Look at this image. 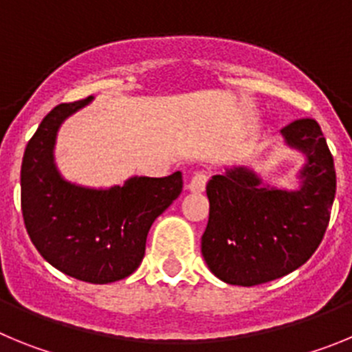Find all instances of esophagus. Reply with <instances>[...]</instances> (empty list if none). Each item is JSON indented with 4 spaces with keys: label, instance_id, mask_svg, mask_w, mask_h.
<instances>
[{
    "label": "esophagus",
    "instance_id": "obj_1",
    "mask_svg": "<svg viewBox=\"0 0 352 352\" xmlns=\"http://www.w3.org/2000/svg\"><path fill=\"white\" fill-rule=\"evenodd\" d=\"M206 183H208V176L206 173H203V170H197V173L192 176V179L188 182V185H186V188L190 192H203L204 188H206Z\"/></svg>",
    "mask_w": 352,
    "mask_h": 352
}]
</instances>
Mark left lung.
<instances>
[{
  "instance_id": "1",
  "label": "left lung",
  "mask_w": 352,
  "mask_h": 352,
  "mask_svg": "<svg viewBox=\"0 0 352 352\" xmlns=\"http://www.w3.org/2000/svg\"><path fill=\"white\" fill-rule=\"evenodd\" d=\"M282 135L307 155L298 190L263 185L247 167L214 174L206 185L210 219L201 252L211 273L227 284L250 287L294 272L312 257L328 227L337 174L321 126L301 118Z\"/></svg>"
}]
</instances>
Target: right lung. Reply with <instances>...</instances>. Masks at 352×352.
Returning <instances> with one entry per match:
<instances>
[{
	"mask_svg": "<svg viewBox=\"0 0 352 352\" xmlns=\"http://www.w3.org/2000/svg\"><path fill=\"white\" fill-rule=\"evenodd\" d=\"M91 96L60 104L30 139L21 167L24 226L40 256L65 275L111 284L132 275L146 250L149 227L182 194V173L133 176L107 190L65 182L54 164L56 133Z\"/></svg>",
	"mask_w": 352,
	"mask_h": 352,
	"instance_id": "obj_1",
	"label": "right lung"
}]
</instances>
